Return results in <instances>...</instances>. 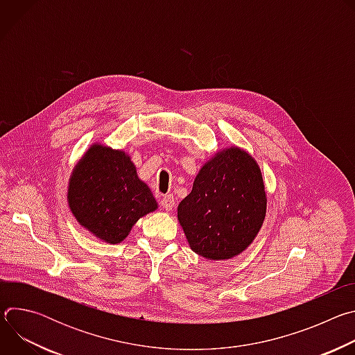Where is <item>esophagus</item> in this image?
<instances>
[{
	"instance_id": "1",
	"label": "esophagus",
	"mask_w": 355,
	"mask_h": 355,
	"mask_svg": "<svg viewBox=\"0 0 355 355\" xmlns=\"http://www.w3.org/2000/svg\"><path fill=\"white\" fill-rule=\"evenodd\" d=\"M160 205H162V208H163L164 211H167V212L173 211V208H174V205H175L174 196H173V195H166V196H163L162 200H160Z\"/></svg>"
}]
</instances>
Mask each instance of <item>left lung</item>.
<instances>
[{"mask_svg":"<svg viewBox=\"0 0 355 355\" xmlns=\"http://www.w3.org/2000/svg\"><path fill=\"white\" fill-rule=\"evenodd\" d=\"M267 195L259 164L239 147L202 167L178 205V220L198 256L227 260L254 240L266 218Z\"/></svg>","mask_w":355,"mask_h":355,"instance_id":"8db88e82","label":"left lung"}]
</instances>
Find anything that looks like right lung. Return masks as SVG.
I'll return each instance as SVG.
<instances>
[{
    "instance_id": "add662e5",
    "label": "right lung",
    "mask_w": 355,
    "mask_h": 355,
    "mask_svg": "<svg viewBox=\"0 0 355 355\" xmlns=\"http://www.w3.org/2000/svg\"><path fill=\"white\" fill-rule=\"evenodd\" d=\"M67 199L78 223L111 244L125 240L141 216L157 209L130 157L101 144H92L76 166Z\"/></svg>"
}]
</instances>
